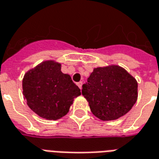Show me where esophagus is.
I'll use <instances>...</instances> for the list:
<instances>
[{"instance_id":"34e87169","label":"esophagus","mask_w":159,"mask_h":159,"mask_svg":"<svg viewBox=\"0 0 159 159\" xmlns=\"http://www.w3.org/2000/svg\"><path fill=\"white\" fill-rule=\"evenodd\" d=\"M77 86L79 87L80 89H82V82H77Z\"/></svg>"}]
</instances>
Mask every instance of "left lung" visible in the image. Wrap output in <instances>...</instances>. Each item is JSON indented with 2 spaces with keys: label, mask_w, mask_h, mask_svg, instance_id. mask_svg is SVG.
<instances>
[{
  "label": "left lung",
  "mask_w": 159,
  "mask_h": 159,
  "mask_svg": "<svg viewBox=\"0 0 159 159\" xmlns=\"http://www.w3.org/2000/svg\"><path fill=\"white\" fill-rule=\"evenodd\" d=\"M82 95L93 115L102 121L119 118L130 111L138 99V82L117 65L93 69L82 85Z\"/></svg>",
  "instance_id": "left-lung-1"
}]
</instances>
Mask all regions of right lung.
I'll list each match as a JSON object with an SVG mask.
<instances>
[{"label": "right lung", "mask_w": 159, "mask_h": 159, "mask_svg": "<svg viewBox=\"0 0 159 159\" xmlns=\"http://www.w3.org/2000/svg\"><path fill=\"white\" fill-rule=\"evenodd\" d=\"M24 98L30 108L42 118L57 120L69 112L79 88L70 75L61 71V64L45 61L29 70L22 80Z\"/></svg>", "instance_id": "add662e5"}]
</instances>
